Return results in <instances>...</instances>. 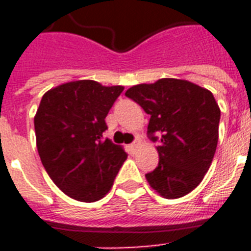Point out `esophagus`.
I'll return each mask as SVG.
<instances>
[{"mask_svg":"<svg viewBox=\"0 0 251 251\" xmlns=\"http://www.w3.org/2000/svg\"><path fill=\"white\" fill-rule=\"evenodd\" d=\"M138 147H139V143H138V142H134V143H131V145L129 146V149L131 152H135L138 150Z\"/></svg>","mask_w":251,"mask_h":251,"instance_id":"1","label":"esophagus"}]
</instances>
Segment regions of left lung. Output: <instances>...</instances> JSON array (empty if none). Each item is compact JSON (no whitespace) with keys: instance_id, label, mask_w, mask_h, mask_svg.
Here are the masks:
<instances>
[{"instance_id":"1","label":"left lung","mask_w":251,"mask_h":251,"mask_svg":"<svg viewBox=\"0 0 251 251\" xmlns=\"http://www.w3.org/2000/svg\"><path fill=\"white\" fill-rule=\"evenodd\" d=\"M125 95L150 114L147 134L160 142L159 164L146 175L150 186L167 199L189 194L202 182L218 146L220 109L214 95L175 78L137 84Z\"/></svg>"}]
</instances>
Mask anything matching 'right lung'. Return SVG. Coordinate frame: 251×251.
Listing matches in <instances>:
<instances>
[{
    "instance_id": "right-lung-1",
    "label": "right lung",
    "mask_w": 251,
    "mask_h": 251,
    "mask_svg": "<svg viewBox=\"0 0 251 251\" xmlns=\"http://www.w3.org/2000/svg\"><path fill=\"white\" fill-rule=\"evenodd\" d=\"M122 91L84 79L41 98L33 120L39 156L53 182L75 201L101 199L127 157L121 146L102 139L106 114Z\"/></svg>"
}]
</instances>
